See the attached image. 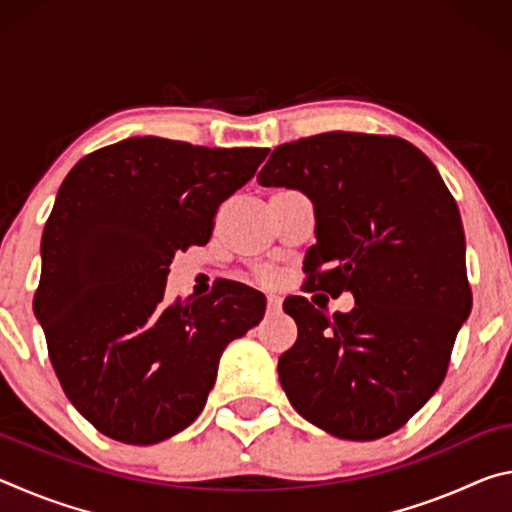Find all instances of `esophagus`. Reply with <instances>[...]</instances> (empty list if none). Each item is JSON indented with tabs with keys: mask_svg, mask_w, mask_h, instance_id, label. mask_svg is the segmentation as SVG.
Instances as JSON below:
<instances>
[{
	"mask_svg": "<svg viewBox=\"0 0 512 512\" xmlns=\"http://www.w3.org/2000/svg\"><path fill=\"white\" fill-rule=\"evenodd\" d=\"M282 309V302L277 300V298H268V302H266V311L268 314H277V311Z\"/></svg>",
	"mask_w": 512,
	"mask_h": 512,
	"instance_id": "1",
	"label": "esophagus"
}]
</instances>
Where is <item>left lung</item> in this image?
<instances>
[{"label": "left lung", "instance_id": "obj_1", "mask_svg": "<svg viewBox=\"0 0 512 512\" xmlns=\"http://www.w3.org/2000/svg\"><path fill=\"white\" fill-rule=\"evenodd\" d=\"M257 183L298 189L314 205L305 289L354 298L350 314L334 316L302 296L284 300L298 325L277 361L284 393L336 438L388 436L443 384L472 311L456 201L413 144L343 131L277 146Z\"/></svg>", "mask_w": 512, "mask_h": 512}]
</instances>
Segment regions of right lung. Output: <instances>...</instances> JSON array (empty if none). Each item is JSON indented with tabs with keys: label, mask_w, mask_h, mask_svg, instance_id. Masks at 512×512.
<instances>
[{
	"label": "right lung",
	"mask_w": 512,
	"mask_h": 512,
	"mask_svg": "<svg viewBox=\"0 0 512 512\" xmlns=\"http://www.w3.org/2000/svg\"><path fill=\"white\" fill-rule=\"evenodd\" d=\"M266 155L128 137L60 185L33 311L67 400L103 436L155 445L189 427L223 350L264 318V293L246 284L176 302L164 289L176 253L210 241L219 205Z\"/></svg>",
	"instance_id": "obj_1"
}]
</instances>
